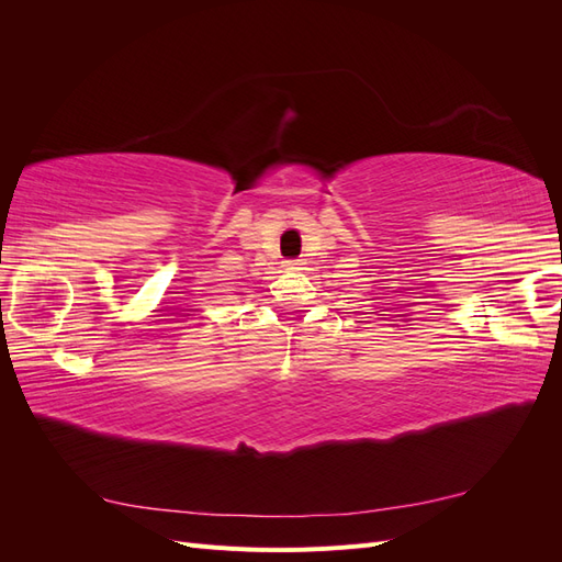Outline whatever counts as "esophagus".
Returning a JSON list of instances; mask_svg holds the SVG:
<instances>
[{
    "mask_svg": "<svg viewBox=\"0 0 562 562\" xmlns=\"http://www.w3.org/2000/svg\"><path fill=\"white\" fill-rule=\"evenodd\" d=\"M302 265H304L302 260H285V262H283V267H285L288 271H297V269H302Z\"/></svg>",
    "mask_w": 562,
    "mask_h": 562,
    "instance_id": "34e87169",
    "label": "esophagus"
}]
</instances>
